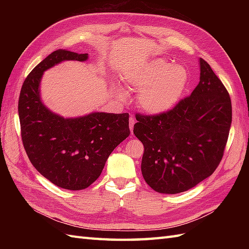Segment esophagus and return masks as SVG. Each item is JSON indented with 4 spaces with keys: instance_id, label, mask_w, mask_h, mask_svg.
I'll list each match as a JSON object with an SVG mask.
<instances>
[{
    "instance_id": "obj_1",
    "label": "esophagus",
    "mask_w": 249,
    "mask_h": 249,
    "mask_svg": "<svg viewBox=\"0 0 249 249\" xmlns=\"http://www.w3.org/2000/svg\"><path fill=\"white\" fill-rule=\"evenodd\" d=\"M134 125H135V119L129 118V128H130L131 133H133V130H134Z\"/></svg>"
}]
</instances>
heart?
I'll list each match as a JSON object with an SVG mask.
<instances>
[{
    "label": "heart",
    "instance_id": "1",
    "mask_svg": "<svg viewBox=\"0 0 249 249\" xmlns=\"http://www.w3.org/2000/svg\"><path fill=\"white\" fill-rule=\"evenodd\" d=\"M188 79L186 68L157 59L136 68L126 81L129 87L142 89L139 96L142 109L151 114H161L178 104L187 87Z\"/></svg>",
    "mask_w": 249,
    "mask_h": 249
}]
</instances>
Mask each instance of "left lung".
I'll return each mask as SVG.
<instances>
[{
  "label": "left lung",
  "instance_id": "left-lung-1",
  "mask_svg": "<svg viewBox=\"0 0 249 249\" xmlns=\"http://www.w3.org/2000/svg\"><path fill=\"white\" fill-rule=\"evenodd\" d=\"M200 81L174 108L155 115L136 114L134 134L144 146L141 172L151 188L178 194L212 176L229 137V93L200 59Z\"/></svg>",
  "mask_w": 249,
  "mask_h": 249
}]
</instances>
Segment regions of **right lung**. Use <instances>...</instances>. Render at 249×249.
I'll return each instance as SVG.
<instances>
[{
    "label": "right lung",
    "instance_id": "add662e5",
    "mask_svg": "<svg viewBox=\"0 0 249 249\" xmlns=\"http://www.w3.org/2000/svg\"><path fill=\"white\" fill-rule=\"evenodd\" d=\"M88 53L59 49L34 67L21 88V138L32 165L61 188L80 190L99 178L109 155L130 134L128 113L93 112L64 119L41 103L40 79L63 61H87Z\"/></svg>",
    "mask_w": 249,
    "mask_h": 249
}]
</instances>
